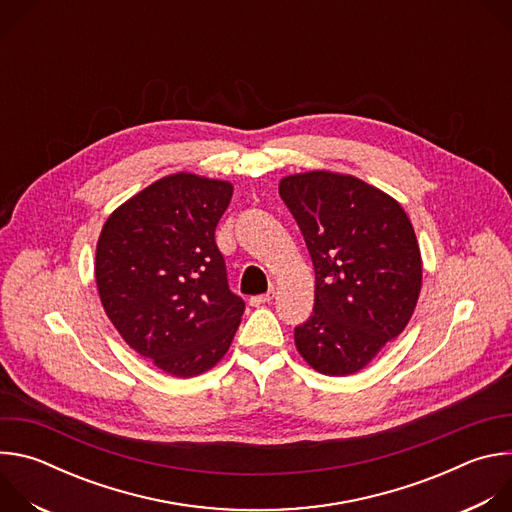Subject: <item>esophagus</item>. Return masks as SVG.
I'll use <instances>...</instances> for the list:
<instances>
[{
	"label": "esophagus",
	"instance_id": "obj_1",
	"mask_svg": "<svg viewBox=\"0 0 512 512\" xmlns=\"http://www.w3.org/2000/svg\"><path fill=\"white\" fill-rule=\"evenodd\" d=\"M273 298H275L273 291H269V294H263V296H253V298H251V306H263V304H269Z\"/></svg>",
	"mask_w": 512,
	"mask_h": 512
}]
</instances>
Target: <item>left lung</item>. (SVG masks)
I'll use <instances>...</instances> for the list:
<instances>
[{
	"label": "left lung",
	"mask_w": 512,
	"mask_h": 512,
	"mask_svg": "<svg viewBox=\"0 0 512 512\" xmlns=\"http://www.w3.org/2000/svg\"><path fill=\"white\" fill-rule=\"evenodd\" d=\"M279 196L316 271L314 314L296 328V348L322 375H354L415 312L423 263L413 225L393 196L352 174H289Z\"/></svg>",
	"instance_id": "1"
}]
</instances>
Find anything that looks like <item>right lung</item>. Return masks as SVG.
<instances>
[{
	"instance_id": "right-lung-1",
	"label": "right lung",
	"mask_w": 512,
	"mask_h": 512,
	"mask_svg": "<svg viewBox=\"0 0 512 512\" xmlns=\"http://www.w3.org/2000/svg\"><path fill=\"white\" fill-rule=\"evenodd\" d=\"M231 196L227 180L164 176L119 204L97 241L95 281L107 318L139 356L176 379L210 371L245 312L214 243Z\"/></svg>"
}]
</instances>
